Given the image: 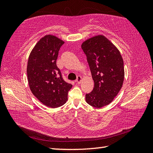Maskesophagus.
Masks as SVG:
<instances>
[{
    "mask_svg": "<svg viewBox=\"0 0 153 153\" xmlns=\"http://www.w3.org/2000/svg\"><path fill=\"white\" fill-rule=\"evenodd\" d=\"M82 78L81 76H77L76 82L77 83V84H80V83H81V82H82Z\"/></svg>",
    "mask_w": 153,
    "mask_h": 153,
    "instance_id": "esophagus-1",
    "label": "esophagus"
}]
</instances>
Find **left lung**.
<instances>
[{"mask_svg":"<svg viewBox=\"0 0 153 153\" xmlns=\"http://www.w3.org/2000/svg\"><path fill=\"white\" fill-rule=\"evenodd\" d=\"M86 55L94 86L86 94V101L101 108L113 101L124 80L123 60L120 51L105 36H93L82 44Z\"/></svg>","mask_w":153,"mask_h":153,"instance_id":"obj_1","label":"left lung"}]
</instances>
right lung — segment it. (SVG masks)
Listing matches in <instances>:
<instances>
[{
	"mask_svg": "<svg viewBox=\"0 0 153 153\" xmlns=\"http://www.w3.org/2000/svg\"><path fill=\"white\" fill-rule=\"evenodd\" d=\"M63 44L55 36L46 35L36 43L28 58L27 75L31 91L40 102L51 108L63 105L72 87L64 81L56 63Z\"/></svg>",
	"mask_w": 153,
	"mask_h": 153,
	"instance_id": "right-lung-1",
	"label": "right lung"
}]
</instances>
